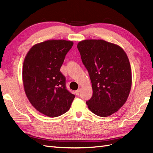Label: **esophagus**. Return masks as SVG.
<instances>
[{
  "label": "esophagus",
  "mask_w": 153,
  "mask_h": 153,
  "mask_svg": "<svg viewBox=\"0 0 153 153\" xmlns=\"http://www.w3.org/2000/svg\"><path fill=\"white\" fill-rule=\"evenodd\" d=\"M80 89H78L77 91H75V93H76V95H79V94H80Z\"/></svg>",
  "instance_id": "obj_1"
}]
</instances>
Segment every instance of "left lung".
<instances>
[{
    "instance_id": "8db88e82",
    "label": "left lung",
    "mask_w": 153,
    "mask_h": 153,
    "mask_svg": "<svg viewBox=\"0 0 153 153\" xmlns=\"http://www.w3.org/2000/svg\"><path fill=\"white\" fill-rule=\"evenodd\" d=\"M89 74L93 94L86 103L92 113L110 116L126 103L131 91L130 63L120 46L103 39H85L77 45Z\"/></svg>"
}]
</instances>
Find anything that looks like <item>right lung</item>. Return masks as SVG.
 I'll return each mask as SVG.
<instances>
[{
  "mask_svg": "<svg viewBox=\"0 0 153 153\" xmlns=\"http://www.w3.org/2000/svg\"><path fill=\"white\" fill-rule=\"evenodd\" d=\"M72 41L50 39L32 46L24 59L22 80L25 94L40 113L55 117L70 108L75 95L66 88L60 71Z\"/></svg>",
  "mask_w": 153,
  "mask_h": 153,
  "instance_id": "obj_1",
  "label": "right lung"
}]
</instances>
